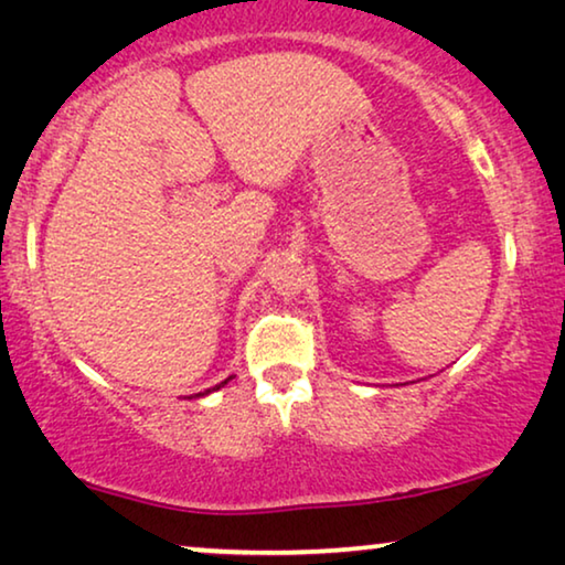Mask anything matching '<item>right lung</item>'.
<instances>
[{
    "mask_svg": "<svg viewBox=\"0 0 565 565\" xmlns=\"http://www.w3.org/2000/svg\"><path fill=\"white\" fill-rule=\"evenodd\" d=\"M232 380V377H230ZM230 380H224V382H220V385H216V387H212V390H206V393H199V395H195V397H201V395H209V393H214V390H220V387H224V385H227V382Z\"/></svg>",
    "mask_w": 565,
    "mask_h": 565,
    "instance_id": "obj_1",
    "label": "right lung"
}]
</instances>
